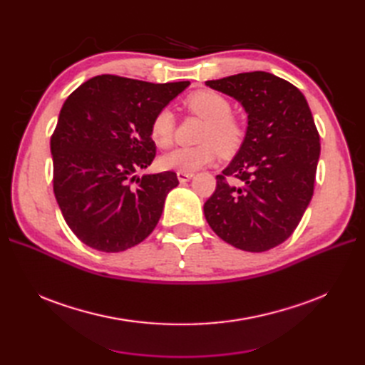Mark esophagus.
Listing matches in <instances>:
<instances>
[{
  "label": "esophagus",
  "instance_id": "esophagus-1",
  "mask_svg": "<svg viewBox=\"0 0 365 365\" xmlns=\"http://www.w3.org/2000/svg\"><path fill=\"white\" fill-rule=\"evenodd\" d=\"M176 176H178L180 182H187V181H190V180L193 178V173H187V172H178V173H176Z\"/></svg>",
  "mask_w": 365,
  "mask_h": 365
}]
</instances>
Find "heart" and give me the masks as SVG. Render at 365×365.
<instances>
[{
    "mask_svg": "<svg viewBox=\"0 0 365 365\" xmlns=\"http://www.w3.org/2000/svg\"><path fill=\"white\" fill-rule=\"evenodd\" d=\"M185 106L195 115L205 120L201 132V145L181 146L160 157L158 163L164 170L193 173L212 163L219 150L230 155L239 149L245 137L240 121L231 115V105L224 96L215 91H196L187 97ZM175 135V117L169 108H161L153 115L150 137L158 148H169Z\"/></svg>",
    "mask_w": 365,
    "mask_h": 365,
    "instance_id": "obj_1",
    "label": "heart"
}]
</instances>
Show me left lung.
<instances>
[{
  "label": "left lung",
  "mask_w": 365,
  "mask_h": 365,
  "mask_svg": "<svg viewBox=\"0 0 365 365\" xmlns=\"http://www.w3.org/2000/svg\"><path fill=\"white\" fill-rule=\"evenodd\" d=\"M205 85L236 98L248 115L240 149L204 204L205 219L227 244L268 251L294 233L312 200L322 150L312 113L297 86L271 73Z\"/></svg>",
  "instance_id": "left-lung-1"
}]
</instances>
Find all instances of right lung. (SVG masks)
Wrapping results in <instances>:
<instances>
[{
	"label": "right lung",
	"instance_id": "add662e5",
	"mask_svg": "<svg viewBox=\"0 0 365 365\" xmlns=\"http://www.w3.org/2000/svg\"><path fill=\"white\" fill-rule=\"evenodd\" d=\"M190 82L150 83L96 76L65 101L50 149L53 190L85 245L120 252L145 240L161 217L175 172L135 175L155 158L152 118Z\"/></svg>",
	"mask_w": 365,
	"mask_h": 365
}]
</instances>
